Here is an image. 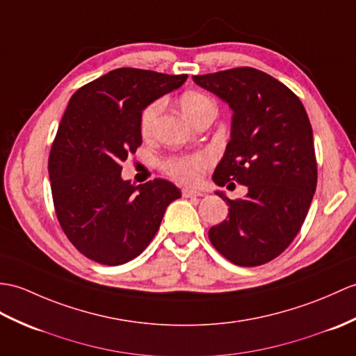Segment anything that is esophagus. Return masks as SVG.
I'll use <instances>...</instances> for the list:
<instances>
[{"instance_id":"obj_1","label":"esophagus","mask_w":356,"mask_h":356,"mask_svg":"<svg viewBox=\"0 0 356 356\" xmlns=\"http://www.w3.org/2000/svg\"><path fill=\"white\" fill-rule=\"evenodd\" d=\"M181 195L184 197H200V195H203V193L198 191V189H194V188H181Z\"/></svg>"}]
</instances>
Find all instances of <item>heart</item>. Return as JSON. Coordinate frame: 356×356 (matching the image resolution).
<instances>
[{"label": "heart", "mask_w": 356, "mask_h": 356, "mask_svg": "<svg viewBox=\"0 0 356 356\" xmlns=\"http://www.w3.org/2000/svg\"><path fill=\"white\" fill-rule=\"evenodd\" d=\"M208 106H212L209 98L198 92H186L180 100L181 112L185 113L186 118H189L193 113ZM161 109H162V103L154 102L150 106H147L143 111V113H140L139 127H140V134L144 136H150L153 134V129L156 126V121H158ZM208 163H209L208 156L195 154V156H189V158L171 159L165 163V168H167L170 175L175 179H177L179 181H184V184H193V181L198 180L202 171Z\"/></svg>", "instance_id": "b5f03b06"}]
</instances>
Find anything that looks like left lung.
<instances>
[{
  "instance_id": "obj_1",
  "label": "left lung",
  "mask_w": 356,
  "mask_h": 356,
  "mask_svg": "<svg viewBox=\"0 0 356 356\" xmlns=\"http://www.w3.org/2000/svg\"><path fill=\"white\" fill-rule=\"evenodd\" d=\"M194 83L232 109L230 139L213 171L216 185L247 186L230 200L227 220L209 229L212 245L243 267L266 264L299 234L317 186L312 127L302 102L275 77L254 68L194 76Z\"/></svg>"
}]
</instances>
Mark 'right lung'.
<instances>
[{
  "label": "right lung",
  "instance_id": "right-lung-1",
  "mask_svg": "<svg viewBox=\"0 0 356 356\" xmlns=\"http://www.w3.org/2000/svg\"><path fill=\"white\" fill-rule=\"evenodd\" d=\"M186 79L118 68L71 97L48 172L57 218L86 258L104 266L136 258L158 232L167 206L181 195L165 179L135 186L121 177V162L143 144V111Z\"/></svg>",
  "mask_w": 356,
  "mask_h": 356
}]
</instances>
